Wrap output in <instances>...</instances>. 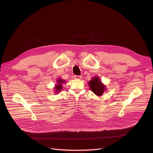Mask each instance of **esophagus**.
<instances>
[{
  "label": "esophagus",
  "instance_id": "34e87169",
  "mask_svg": "<svg viewBox=\"0 0 153 153\" xmlns=\"http://www.w3.org/2000/svg\"><path fill=\"white\" fill-rule=\"evenodd\" d=\"M74 78L75 79H81L82 78V77L81 76H74Z\"/></svg>",
  "mask_w": 153,
  "mask_h": 153
}]
</instances>
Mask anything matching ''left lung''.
I'll return each mask as SVG.
<instances>
[{
	"label": "left lung",
	"mask_w": 153,
	"mask_h": 153,
	"mask_svg": "<svg viewBox=\"0 0 153 153\" xmlns=\"http://www.w3.org/2000/svg\"><path fill=\"white\" fill-rule=\"evenodd\" d=\"M88 84L91 90L97 96H101L107 89L106 85H104L98 76H95L92 78L90 81L88 82Z\"/></svg>",
	"instance_id": "left-lung-1"
}]
</instances>
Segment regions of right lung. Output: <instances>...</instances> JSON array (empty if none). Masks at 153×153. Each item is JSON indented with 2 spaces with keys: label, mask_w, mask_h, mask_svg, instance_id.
Segmentation results:
<instances>
[{
  "label": "right lung",
  "mask_w": 153,
  "mask_h": 153,
  "mask_svg": "<svg viewBox=\"0 0 153 153\" xmlns=\"http://www.w3.org/2000/svg\"><path fill=\"white\" fill-rule=\"evenodd\" d=\"M65 82H66L64 79L61 78H58L57 81H56V84H55V86L54 87V93L56 94L59 93L62 89V84Z\"/></svg>",
  "instance_id": "obj_1"
}]
</instances>
